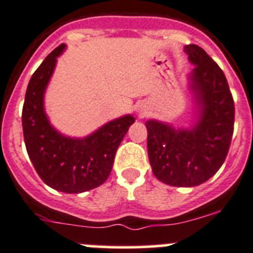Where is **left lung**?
Masks as SVG:
<instances>
[{
	"instance_id": "1",
	"label": "left lung",
	"mask_w": 253,
	"mask_h": 253,
	"mask_svg": "<svg viewBox=\"0 0 253 253\" xmlns=\"http://www.w3.org/2000/svg\"><path fill=\"white\" fill-rule=\"evenodd\" d=\"M194 65L189 76L197 122L177 128L146 121L148 156L153 173L171 186H197L222 166L234 130V100L224 72L197 44L184 47Z\"/></svg>"
}]
</instances>
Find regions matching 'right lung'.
Masks as SVG:
<instances>
[{
	"mask_svg": "<svg viewBox=\"0 0 253 253\" xmlns=\"http://www.w3.org/2000/svg\"><path fill=\"white\" fill-rule=\"evenodd\" d=\"M65 44L42 61L29 81L23 105L25 148L38 176L63 193H82L105 182L121 141L135 122L131 114L120 117L82 139L65 136L51 126L43 107L44 90L54 73L56 58Z\"/></svg>",
	"mask_w": 253,
	"mask_h": 253,
	"instance_id": "add662e5",
	"label": "right lung"
}]
</instances>
